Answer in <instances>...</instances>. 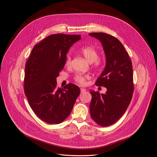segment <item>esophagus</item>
I'll return each instance as SVG.
<instances>
[{
    "label": "esophagus",
    "mask_w": 157,
    "mask_h": 157,
    "mask_svg": "<svg viewBox=\"0 0 157 157\" xmlns=\"http://www.w3.org/2000/svg\"><path fill=\"white\" fill-rule=\"evenodd\" d=\"M80 90H81V93H82V92H84V91H86V89H85V88H81Z\"/></svg>",
    "instance_id": "obj_1"
}]
</instances>
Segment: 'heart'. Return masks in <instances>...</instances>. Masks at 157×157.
<instances>
[{
  "instance_id": "obj_1",
  "label": "heart",
  "mask_w": 157,
  "mask_h": 157,
  "mask_svg": "<svg viewBox=\"0 0 157 157\" xmlns=\"http://www.w3.org/2000/svg\"><path fill=\"white\" fill-rule=\"evenodd\" d=\"M79 52L84 56L86 59L90 62V63H93L94 66L95 67H99L101 65V60L100 58H98L99 54L97 50L93 47V46H82L79 48ZM71 57L69 54L66 56V65L69 66L71 64ZM88 78V76L86 75H82L81 74H77L75 75L74 79L76 82L81 85H84L86 79Z\"/></svg>"
}]
</instances>
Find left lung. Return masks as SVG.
<instances>
[{"label": "left lung", "instance_id": "obj_1", "mask_svg": "<svg viewBox=\"0 0 157 157\" xmlns=\"http://www.w3.org/2000/svg\"><path fill=\"white\" fill-rule=\"evenodd\" d=\"M90 36L100 40L106 56V66L95 85L107 88L105 94L91 91L90 116L99 126L116 123L126 111L134 91L133 71L128 53L121 41L105 33Z\"/></svg>", "mask_w": 157, "mask_h": 157}]
</instances>
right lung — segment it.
I'll return each mask as SVG.
<instances>
[{
	"instance_id": "1",
	"label": "right lung",
	"mask_w": 157,
	"mask_h": 157,
	"mask_svg": "<svg viewBox=\"0 0 157 157\" xmlns=\"http://www.w3.org/2000/svg\"><path fill=\"white\" fill-rule=\"evenodd\" d=\"M79 35L53 34L36 44L26 62L24 90L29 105L43 121L57 124L71 113L80 88L69 83L57 87L56 78L66 64L70 47Z\"/></svg>"
}]
</instances>
